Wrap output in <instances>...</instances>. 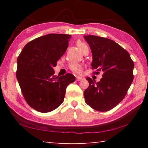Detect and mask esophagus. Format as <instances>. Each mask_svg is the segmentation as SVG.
<instances>
[{
  "mask_svg": "<svg viewBox=\"0 0 148 148\" xmlns=\"http://www.w3.org/2000/svg\"><path fill=\"white\" fill-rule=\"evenodd\" d=\"M76 80L77 81H81V80H82L83 79V77H81L80 76H76Z\"/></svg>",
  "mask_w": 148,
  "mask_h": 148,
  "instance_id": "esophagus-1",
  "label": "esophagus"
}]
</instances>
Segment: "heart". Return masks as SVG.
Returning a JSON list of instances; mask_svg holds the SVG:
<instances>
[{"mask_svg":"<svg viewBox=\"0 0 148 148\" xmlns=\"http://www.w3.org/2000/svg\"><path fill=\"white\" fill-rule=\"evenodd\" d=\"M85 45V44L82 41H80V40L77 42V46L78 47V48L80 50ZM69 69H70L72 72H74V73L79 74L81 73V70H82V65L79 64H77V63H73V64H71L69 65Z\"/></svg>","mask_w":148,"mask_h":148,"instance_id":"heart-1","label":"heart"}]
</instances>
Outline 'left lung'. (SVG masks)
Wrapping results in <instances>:
<instances>
[{"label": "left lung", "mask_w": 148, "mask_h": 148, "mask_svg": "<svg viewBox=\"0 0 148 148\" xmlns=\"http://www.w3.org/2000/svg\"><path fill=\"white\" fill-rule=\"evenodd\" d=\"M92 53V69L95 74L102 72V77L96 83L86 79L89 86L84 92L85 102L100 112L108 111L120 103L134 79V63L128 52L114 40L95 36H84Z\"/></svg>", "instance_id": "obj_1"}]
</instances>
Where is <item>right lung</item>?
I'll return each mask as SVG.
<instances>
[{
  "label": "right lung",
  "mask_w": 148,
  "mask_h": 148,
  "mask_svg": "<svg viewBox=\"0 0 148 148\" xmlns=\"http://www.w3.org/2000/svg\"><path fill=\"white\" fill-rule=\"evenodd\" d=\"M71 36L49 34L31 40L17 59L16 72L22 94L31 108L40 112L55 110L64 102L72 74L54 75L53 67L67 50Z\"/></svg>",
  "instance_id": "obj_1"
}]
</instances>
